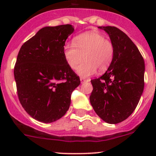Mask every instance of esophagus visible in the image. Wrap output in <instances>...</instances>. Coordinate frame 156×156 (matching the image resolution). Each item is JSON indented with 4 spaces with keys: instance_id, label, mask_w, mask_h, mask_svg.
<instances>
[{
    "instance_id": "34e87169",
    "label": "esophagus",
    "mask_w": 156,
    "mask_h": 156,
    "mask_svg": "<svg viewBox=\"0 0 156 156\" xmlns=\"http://www.w3.org/2000/svg\"><path fill=\"white\" fill-rule=\"evenodd\" d=\"M80 80H81V81H87V79H85V78H80Z\"/></svg>"
}]
</instances>
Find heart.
<instances>
[{
	"mask_svg": "<svg viewBox=\"0 0 156 156\" xmlns=\"http://www.w3.org/2000/svg\"><path fill=\"white\" fill-rule=\"evenodd\" d=\"M66 61L72 69H75L83 59L86 60L77 69L82 77L94 75L97 69L104 72L111 65L114 47L103 34L97 31H87L76 36L74 44L66 43L63 47Z\"/></svg>",
	"mask_w": 156,
	"mask_h": 156,
	"instance_id": "1",
	"label": "heart"
}]
</instances>
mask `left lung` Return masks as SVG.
<instances>
[{"mask_svg":"<svg viewBox=\"0 0 156 156\" xmlns=\"http://www.w3.org/2000/svg\"><path fill=\"white\" fill-rule=\"evenodd\" d=\"M114 47L111 65L99 78L91 80L90 101L94 111L108 124H118L133 113L144 88L145 64L133 42L125 33L112 26H99Z\"/></svg>","mask_w":156,"mask_h":156,"instance_id":"1","label":"left lung"}]
</instances>
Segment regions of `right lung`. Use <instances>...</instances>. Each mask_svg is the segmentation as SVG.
Masks as SVG:
<instances>
[{
    "label": "right lung",
    "instance_id": "add662e5",
    "mask_svg": "<svg viewBox=\"0 0 156 156\" xmlns=\"http://www.w3.org/2000/svg\"><path fill=\"white\" fill-rule=\"evenodd\" d=\"M72 25L47 26L23 44L14 68L19 100L31 117L44 123L61 119L81 83L66 61L63 47Z\"/></svg>",
    "mask_w": 156,
    "mask_h": 156
}]
</instances>
